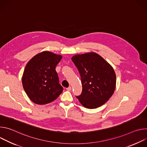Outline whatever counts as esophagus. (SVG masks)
<instances>
[{"instance_id":"1","label":"esophagus","mask_w":147,"mask_h":147,"mask_svg":"<svg viewBox=\"0 0 147 147\" xmlns=\"http://www.w3.org/2000/svg\"><path fill=\"white\" fill-rule=\"evenodd\" d=\"M66 90H67V91H70L71 90V87H69L68 88H66Z\"/></svg>"}]
</instances>
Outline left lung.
<instances>
[{"instance_id":"obj_1","label":"left lung","mask_w":147,"mask_h":147,"mask_svg":"<svg viewBox=\"0 0 147 147\" xmlns=\"http://www.w3.org/2000/svg\"><path fill=\"white\" fill-rule=\"evenodd\" d=\"M80 73L81 94L77 96L83 107L95 109L105 103L116 88V77L112 66L95 52L76 55L71 57Z\"/></svg>"}]
</instances>
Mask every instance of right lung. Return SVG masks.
<instances>
[{"mask_svg":"<svg viewBox=\"0 0 147 147\" xmlns=\"http://www.w3.org/2000/svg\"><path fill=\"white\" fill-rule=\"evenodd\" d=\"M62 58L49 51L42 52L29 60L25 67L22 84L28 98L38 105L55 100L63 92L56 67Z\"/></svg>","mask_w":147,"mask_h":147,"instance_id":"right-lung-1","label":"right lung"}]
</instances>
